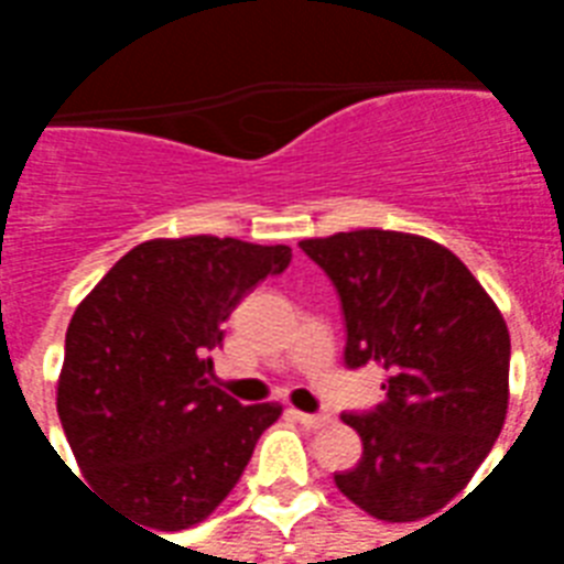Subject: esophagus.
Listing matches in <instances>:
<instances>
[{
  "instance_id": "obj_1",
  "label": "esophagus",
  "mask_w": 564,
  "mask_h": 564,
  "mask_svg": "<svg viewBox=\"0 0 564 564\" xmlns=\"http://www.w3.org/2000/svg\"><path fill=\"white\" fill-rule=\"evenodd\" d=\"M293 416L307 429H323V425L329 423V414H305V411H293Z\"/></svg>"
}]
</instances>
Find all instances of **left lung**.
<instances>
[{
    "mask_svg": "<svg viewBox=\"0 0 564 564\" xmlns=\"http://www.w3.org/2000/svg\"><path fill=\"white\" fill-rule=\"evenodd\" d=\"M299 247L341 299L344 366L387 375L383 402L341 414L362 459L335 484L378 520H423L468 486L505 425V317L456 253L420 235L356 229Z\"/></svg>",
    "mask_w": 564,
    "mask_h": 564,
    "instance_id": "1",
    "label": "left lung"
}]
</instances>
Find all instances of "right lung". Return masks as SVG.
Wrapping results in <instances>:
<instances>
[{
	"label": "right lung",
	"mask_w": 564,
	"mask_h": 564,
	"mask_svg": "<svg viewBox=\"0 0 564 564\" xmlns=\"http://www.w3.org/2000/svg\"><path fill=\"white\" fill-rule=\"evenodd\" d=\"M293 250L189 235L132 247L66 332L56 414L102 498L144 532H177L232 492L281 404L210 383L223 323ZM160 538V534H156Z\"/></svg>",
	"instance_id": "obj_1"
}]
</instances>
